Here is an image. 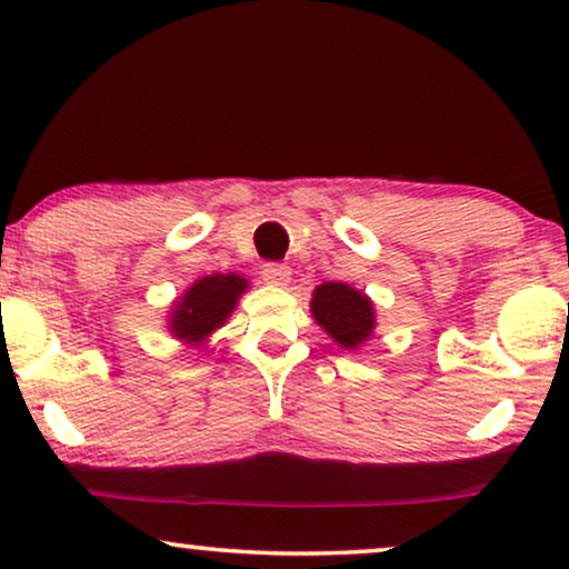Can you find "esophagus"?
<instances>
[{"label": "esophagus", "instance_id": "34e87169", "mask_svg": "<svg viewBox=\"0 0 569 569\" xmlns=\"http://www.w3.org/2000/svg\"><path fill=\"white\" fill-rule=\"evenodd\" d=\"M290 267H284V263H267L261 271L263 282L271 284V287H287L290 284Z\"/></svg>", "mask_w": 569, "mask_h": 569}]
</instances>
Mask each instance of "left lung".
Returning <instances> with one entry per match:
<instances>
[{"mask_svg":"<svg viewBox=\"0 0 569 569\" xmlns=\"http://www.w3.org/2000/svg\"><path fill=\"white\" fill-rule=\"evenodd\" d=\"M310 313L316 323L349 352L360 349L376 331V306L368 295L347 282L318 284L310 298Z\"/></svg>","mask_w":569,"mask_h":569,"instance_id":"obj_1","label":"left lung"}]
</instances>
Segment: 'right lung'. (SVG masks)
<instances>
[{
	"mask_svg": "<svg viewBox=\"0 0 569 569\" xmlns=\"http://www.w3.org/2000/svg\"><path fill=\"white\" fill-rule=\"evenodd\" d=\"M248 290V279L230 274H209L193 282L181 298L173 300L168 313L170 337L189 347H204L217 329L228 323L240 295Z\"/></svg>",
	"mask_w": 569,
	"mask_h": 569,
	"instance_id": "obj_1",
	"label": "right lung"
}]
</instances>
